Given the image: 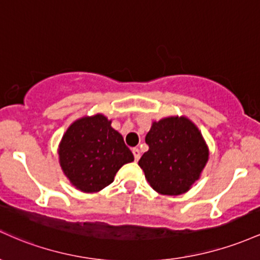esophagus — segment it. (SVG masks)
<instances>
[{
  "mask_svg": "<svg viewBox=\"0 0 260 260\" xmlns=\"http://www.w3.org/2000/svg\"><path fill=\"white\" fill-rule=\"evenodd\" d=\"M133 154H134V158H135V161L138 162L140 159V157H141V153H140L139 148H133Z\"/></svg>",
  "mask_w": 260,
  "mask_h": 260,
  "instance_id": "esophagus-1",
  "label": "esophagus"
}]
</instances>
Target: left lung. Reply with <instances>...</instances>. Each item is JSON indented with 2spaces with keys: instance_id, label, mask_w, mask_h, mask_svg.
<instances>
[{
  "instance_id": "obj_1",
  "label": "left lung",
  "mask_w": 260,
  "mask_h": 260,
  "mask_svg": "<svg viewBox=\"0 0 260 260\" xmlns=\"http://www.w3.org/2000/svg\"><path fill=\"white\" fill-rule=\"evenodd\" d=\"M145 141L148 151L142 154L139 166L157 193L183 194L199 179L209 150L189 119L171 116L154 121Z\"/></svg>"
}]
</instances>
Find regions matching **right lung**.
Wrapping results in <instances>:
<instances>
[{
	"label": "right lung",
	"instance_id": "obj_1",
	"mask_svg": "<svg viewBox=\"0 0 260 260\" xmlns=\"http://www.w3.org/2000/svg\"><path fill=\"white\" fill-rule=\"evenodd\" d=\"M104 115L76 120L67 129L59 147L65 176L84 193H95L113 183L120 167L134 161V154Z\"/></svg>",
	"mask_w": 260,
	"mask_h": 260
}]
</instances>
